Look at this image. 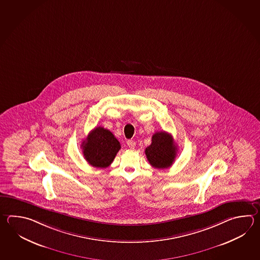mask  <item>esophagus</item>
<instances>
[{
    "mask_svg": "<svg viewBox=\"0 0 260 260\" xmlns=\"http://www.w3.org/2000/svg\"><path fill=\"white\" fill-rule=\"evenodd\" d=\"M127 146L129 147L131 149L135 148V146H136V143L133 141V140H128L127 142Z\"/></svg>",
    "mask_w": 260,
    "mask_h": 260,
    "instance_id": "34e87169",
    "label": "esophagus"
}]
</instances>
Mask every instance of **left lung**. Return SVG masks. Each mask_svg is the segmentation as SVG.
Returning <instances> with one entry per match:
<instances>
[{
  "instance_id": "1",
  "label": "left lung",
  "mask_w": 260,
  "mask_h": 260,
  "mask_svg": "<svg viewBox=\"0 0 260 260\" xmlns=\"http://www.w3.org/2000/svg\"><path fill=\"white\" fill-rule=\"evenodd\" d=\"M149 163L155 169H168L173 164L177 154V146L172 136L166 132L154 133L152 143L145 149Z\"/></svg>"
}]
</instances>
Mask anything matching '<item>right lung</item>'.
<instances>
[{
  "instance_id": "1",
  "label": "right lung",
  "mask_w": 260,
  "mask_h": 260,
  "mask_svg": "<svg viewBox=\"0 0 260 260\" xmlns=\"http://www.w3.org/2000/svg\"><path fill=\"white\" fill-rule=\"evenodd\" d=\"M84 158L94 168H107L121 148L114 134L103 127H96L81 144Z\"/></svg>"
}]
</instances>
